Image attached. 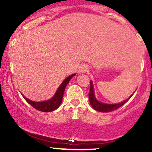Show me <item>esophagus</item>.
<instances>
[{
    "mask_svg": "<svg viewBox=\"0 0 152 152\" xmlns=\"http://www.w3.org/2000/svg\"><path fill=\"white\" fill-rule=\"evenodd\" d=\"M88 68L86 64H81V65L79 67L77 72H78V73L80 74H83V73H85L86 72H88Z\"/></svg>",
    "mask_w": 152,
    "mask_h": 152,
    "instance_id": "esophagus-1",
    "label": "esophagus"
}]
</instances>
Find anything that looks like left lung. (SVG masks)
<instances>
[{"instance_id": "8db88e82", "label": "left lung", "mask_w": 152, "mask_h": 152, "mask_svg": "<svg viewBox=\"0 0 152 152\" xmlns=\"http://www.w3.org/2000/svg\"><path fill=\"white\" fill-rule=\"evenodd\" d=\"M133 95V94L127 99L125 100L124 101L121 102L119 103H114V104H110V103H104L100 102L97 100L94 94V84H93L92 80H91V87H90V92H89V100L90 103H91V107H93L94 110L98 111V112H102V113H108L111 112V111L116 110V109L119 108L123 105H124L126 102L129 100L132 96Z\"/></svg>"}]
</instances>
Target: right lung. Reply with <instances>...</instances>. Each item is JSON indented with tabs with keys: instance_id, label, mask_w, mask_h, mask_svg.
<instances>
[{
	"instance_id": "obj_1",
	"label": "right lung",
	"mask_w": 152,
	"mask_h": 152,
	"mask_svg": "<svg viewBox=\"0 0 152 152\" xmlns=\"http://www.w3.org/2000/svg\"><path fill=\"white\" fill-rule=\"evenodd\" d=\"M75 75V74L70 75L68 77L64 79L63 80V82L61 83V85L58 87V88L56 91V94H54V96H52L51 99L48 100H45V101H41V102H36L33 101V100H30L29 99L26 98V96H24L22 94V96H23V98L26 100L28 103H29L33 107H34L35 109H36L37 110L42 111V112H52V111L55 110L56 109H58L59 107V106L61 105V103L62 101L63 98V94H64V89L66 88L67 84H68V82L70 81V80Z\"/></svg>"
}]
</instances>
